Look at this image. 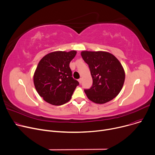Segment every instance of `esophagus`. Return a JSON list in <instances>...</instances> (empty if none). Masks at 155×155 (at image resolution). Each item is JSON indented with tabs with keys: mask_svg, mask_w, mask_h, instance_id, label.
<instances>
[{
	"mask_svg": "<svg viewBox=\"0 0 155 155\" xmlns=\"http://www.w3.org/2000/svg\"><path fill=\"white\" fill-rule=\"evenodd\" d=\"M78 81H79V84H81V83H82V81H83V79H82V78H79V79H78Z\"/></svg>",
	"mask_w": 155,
	"mask_h": 155,
	"instance_id": "esophagus-1",
	"label": "esophagus"
}]
</instances>
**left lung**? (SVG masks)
I'll use <instances>...</instances> for the list:
<instances>
[{
    "instance_id": "8db88e82",
    "label": "left lung",
    "mask_w": 155,
    "mask_h": 155,
    "mask_svg": "<svg viewBox=\"0 0 155 155\" xmlns=\"http://www.w3.org/2000/svg\"><path fill=\"white\" fill-rule=\"evenodd\" d=\"M81 56L87 64L93 85L84 89L87 98L96 104H104L116 97L125 79L121 62L114 55L105 51H82Z\"/></svg>"
}]
</instances>
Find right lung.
Wrapping results in <instances>:
<instances>
[{
	"label": "right lung",
	"mask_w": 155,
	"mask_h": 155,
	"mask_svg": "<svg viewBox=\"0 0 155 155\" xmlns=\"http://www.w3.org/2000/svg\"><path fill=\"white\" fill-rule=\"evenodd\" d=\"M76 53V51H54L39 61L34 74V84L39 96L48 103L60 106L71 99L79 85L69 68Z\"/></svg>",
	"instance_id": "1"
}]
</instances>
